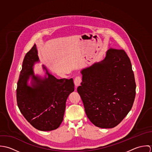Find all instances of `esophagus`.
I'll list each match as a JSON object with an SVG mask.
<instances>
[{
	"mask_svg": "<svg viewBox=\"0 0 152 152\" xmlns=\"http://www.w3.org/2000/svg\"><path fill=\"white\" fill-rule=\"evenodd\" d=\"M81 83V78L80 77H76L74 80V84L75 87H78Z\"/></svg>",
	"mask_w": 152,
	"mask_h": 152,
	"instance_id": "obj_1",
	"label": "esophagus"
}]
</instances>
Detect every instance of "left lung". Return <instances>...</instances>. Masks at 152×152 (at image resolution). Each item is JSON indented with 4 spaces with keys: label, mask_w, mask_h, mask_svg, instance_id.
I'll return each instance as SVG.
<instances>
[{
    "label": "left lung",
    "mask_w": 152,
    "mask_h": 152,
    "mask_svg": "<svg viewBox=\"0 0 152 152\" xmlns=\"http://www.w3.org/2000/svg\"><path fill=\"white\" fill-rule=\"evenodd\" d=\"M77 88L87 117L96 126L113 128L128 115L136 95L130 59L123 50L109 49L105 58L81 71Z\"/></svg>",
    "instance_id": "1"
}]
</instances>
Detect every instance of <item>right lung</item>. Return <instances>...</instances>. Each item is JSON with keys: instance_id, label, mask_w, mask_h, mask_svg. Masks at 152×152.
<instances>
[{"instance_id": "obj_1", "label": "right lung", "mask_w": 152, "mask_h": 152, "mask_svg": "<svg viewBox=\"0 0 152 152\" xmlns=\"http://www.w3.org/2000/svg\"><path fill=\"white\" fill-rule=\"evenodd\" d=\"M39 62L34 44L23 62L16 90L17 102L22 115L34 128L51 131L57 129L62 123L66 101L74 91V84L72 78H56L44 65V77L35 75L33 66ZM30 79L31 83L28 85Z\"/></svg>"}]
</instances>
